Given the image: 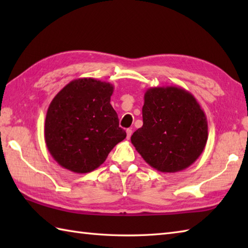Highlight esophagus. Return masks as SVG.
Returning <instances> with one entry per match:
<instances>
[{"label":"esophagus","mask_w":248,"mask_h":248,"mask_svg":"<svg viewBox=\"0 0 248 248\" xmlns=\"http://www.w3.org/2000/svg\"><path fill=\"white\" fill-rule=\"evenodd\" d=\"M131 135H132V130H131V129H127V139H128V140H130Z\"/></svg>","instance_id":"34e87169"}]
</instances>
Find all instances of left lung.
I'll return each instance as SVG.
<instances>
[{
	"label": "left lung",
	"instance_id": "8db88e82",
	"mask_svg": "<svg viewBox=\"0 0 248 248\" xmlns=\"http://www.w3.org/2000/svg\"><path fill=\"white\" fill-rule=\"evenodd\" d=\"M207 140V117L191 93L177 86L147 89L143 127L131 136L147 164L162 172L181 171L202 154Z\"/></svg>",
	"mask_w": 248,
	"mask_h": 248
}]
</instances>
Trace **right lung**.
Returning <instances> with one entry per match:
<instances>
[{
    "instance_id": "obj_1",
    "label": "right lung",
    "mask_w": 248,
    "mask_h": 248,
    "mask_svg": "<svg viewBox=\"0 0 248 248\" xmlns=\"http://www.w3.org/2000/svg\"><path fill=\"white\" fill-rule=\"evenodd\" d=\"M114 86L92 78H77L52 100L45 123L50 155L66 170L86 173L107 160L127 133L110 105Z\"/></svg>"
}]
</instances>
